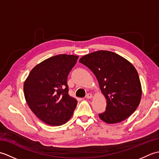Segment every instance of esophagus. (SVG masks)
Instances as JSON below:
<instances>
[{"label": "esophagus", "mask_w": 159, "mask_h": 159, "mask_svg": "<svg viewBox=\"0 0 159 159\" xmlns=\"http://www.w3.org/2000/svg\"><path fill=\"white\" fill-rule=\"evenodd\" d=\"M92 93H87V96H86V98H87V99H90V98H92Z\"/></svg>", "instance_id": "obj_1"}]
</instances>
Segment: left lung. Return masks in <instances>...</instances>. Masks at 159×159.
Wrapping results in <instances>:
<instances>
[{"instance_id":"left-lung-1","label":"left lung","mask_w":159,"mask_h":159,"mask_svg":"<svg viewBox=\"0 0 159 159\" xmlns=\"http://www.w3.org/2000/svg\"><path fill=\"white\" fill-rule=\"evenodd\" d=\"M92 71L107 99L106 111L99 114L104 122H121L133 113L140 103L142 90L133 64L117 54L99 50L79 59Z\"/></svg>"}]
</instances>
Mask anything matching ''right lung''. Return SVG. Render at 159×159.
<instances>
[{"label": "right lung", "instance_id": "1", "mask_svg": "<svg viewBox=\"0 0 159 159\" xmlns=\"http://www.w3.org/2000/svg\"><path fill=\"white\" fill-rule=\"evenodd\" d=\"M79 57L58 55L35 66L24 83V93L30 109L40 120L61 126L72 116L77 100L68 94L67 76Z\"/></svg>", "mask_w": 159, "mask_h": 159}]
</instances>
